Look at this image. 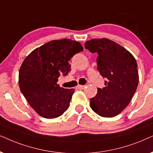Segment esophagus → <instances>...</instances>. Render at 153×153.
Here are the masks:
<instances>
[{"label":"esophagus","instance_id":"esophagus-1","mask_svg":"<svg viewBox=\"0 0 153 153\" xmlns=\"http://www.w3.org/2000/svg\"><path fill=\"white\" fill-rule=\"evenodd\" d=\"M85 85H78V88L79 89H80V90H83V89L85 88Z\"/></svg>","mask_w":153,"mask_h":153}]
</instances>
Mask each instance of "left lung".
<instances>
[{
	"label": "left lung",
	"instance_id": "1",
	"mask_svg": "<svg viewBox=\"0 0 153 153\" xmlns=\"http://www.w3.org/2000/svg\"><path fill=\"white\" fill-rule=\"evenodd\" d=\"M91 53H97V70L106 79L105 87L97 88L90 100V107L103 117H114L128 106L139 80L135 58L125 48L108 39H93L85 43Z\"/></svg>",
	"mask_w": 153,
	"mask_h": 153
}]
</instances>
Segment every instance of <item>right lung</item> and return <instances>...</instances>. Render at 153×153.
<instances>
[{"mask_svg": "<svg viewBox=\"0 0 153 153\" xmlns=\"http://www.w3.org/2000/svg\"><path fill=\"white\" fill-rule=\"evenodd\" d=\"M82 51L80 43L63 39L48 42L25 58L19 72V85L39 115L54 119L68 109L75 90L61 88L58 78L68 75L71 70L68 61Z\"/></svg>", "mask_w": 153, "mask_h": 153, "instance_id": "right-lung-1", "label": "right lung"}]
</instances>
